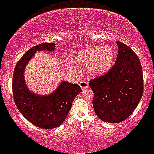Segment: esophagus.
<instances>
[{"mask_svg": "<svg viewBox=\"0 0 154 154\" xmlns=\"http://www.w3.org/2000/svg\"><path fill=\"white\" fill-rule=\"evenodd\" d=\"M79 85L82 89H85L87 88H89V82L86 81H82L79 83Z\"/></svg>", "mask_w": 154, "mask_h": 154, "instance_id": "34e87169", "label": "esophagus"}]
</instances>
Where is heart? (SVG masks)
<instances>
[{
    "instance_id": "b5f03b06",
    "label": "heart",
    "mask_w": 154,
    "mask_h": 154,
    "mask_svg": "<svg viewBox=\"0 0 154 154\" xmlns=\"http://www.w3.org/2000/svg\"><path fill=\"white\" fill-rule=\"evenodd\" d=\"M114 51L110 46L89 48L82 50L74 57L76 65L88 68L92 75H99L106 73L114 62Z\"/></svg>"
}]
</instances>
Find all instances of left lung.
I'll return each instance as SVG.
<instances>
[{
    "mask_svg": "<svg viewBox=\"0 0 154 154\" xmlns=\"http://www.w3.org/2000/svg\"><path fill=\"white\" fill-rule=\"evenodd\" d=\"M115 65L103 75L91 79L94 111L101 120L117 123L134 111L143 93L140 61L129 46L117 42Z\"/></svg>",
    "mask_w": 154,
    "mask_h": 154,
    "instance_id": "left-lung-1",
    "label": "left lung"
}]
</instances>
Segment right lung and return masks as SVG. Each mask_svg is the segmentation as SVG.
Here are the masks:
<instances>
[{
    "mask_svg": "<svg viewBox=\"0 0 154 154\" xmlns=\"http://www.w3.org/2000/svg\"><path fill=\"white\" fill-rule=\"evenodd\" d=\"M55 43H42L31 48L17 62L14 71L12 90L17 109L30 123L42 129H54L62 124L75 96L82 92L79 85L62 81L55 92L39 96L28 89L24 79V69L37 51L55 50Z\"/></svg>",
    "mask_w": 154,
    "mask_h": 154,
    "instance_id": "obj_1",
    "label": "right lung"
}]
</instances>
